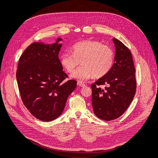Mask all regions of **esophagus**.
I'll return each mask as SVG.
<instances>
[{
    "label": "esophagus",
    "mask_w": 158,
    "mask_h": 158,
    "mask_svg": "<svg viewBox=\"0 0 158 158\" xmlns=\"http://www.w3.org/2000/svg\"><path fill=\"white\" fill-rule=\"evenodd\" d=\"M77 84L79 86H81V87H84V86H85V84H84L83 82H82L81 81H78L77 83Z\"/></svg>",
    "instance_id": "34e87169"
}]
</instances>
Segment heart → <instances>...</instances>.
<instances>
[{"mask_svg":"<svg viewBox=\"0 0 158 158\" xmlns=\"http://www.w3.org/2000/svg\"><path fill=\"white\" fill-rule=\"evenodd\" d=\"M71 52H64L60 57V64L68 73H72L82 64L71 76L73 79L85 81L94 77L99 78L107 74L114 64V55L112 49L96 40H84L71 47Z\"/></svg>","mask_w":158,"mask_h":158,"instance_id":"b5f03b06","label":"heart"}]
</instances>
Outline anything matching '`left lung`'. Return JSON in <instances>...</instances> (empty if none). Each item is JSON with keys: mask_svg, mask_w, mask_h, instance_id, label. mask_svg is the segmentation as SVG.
<instances>
[{"mask_svg": "<svg viewBox=\"0 0 158 158\" xmlns=\"http://www.w3.org/2000/svg\"><path fill=\"white\" fill-rule=\"evenodd\" d=\"M115 62L109 72L99 79L92 87V104L95 115L104 121L118 118L131 103L136 89L135 67L129 49L116 38L112 39ZM107 85L105 90L97 87Z\"/></svg>", "mask_w": 158, "mask_h": 158, "instance_id": "obj_1", "label": "left lung"}]
</instances>
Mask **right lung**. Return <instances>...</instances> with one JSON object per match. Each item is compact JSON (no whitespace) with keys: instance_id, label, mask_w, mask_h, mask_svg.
<instances>
[{"instance_id":"1","label":"right lung","mask_w":158,"mask_h":158,"mask_svg":"<svg viewBox=\"0 0 158 158\" xmlns=\"http://www.w3.org/2000/svg\"><path fill=\"white\" fill-rule=\"evenodd\" d=\"M57 38L52 44L34 42L20 57L16 78L25 106L37 119L51 121L63 112L67 99L77 82H63L67 75L59 59L62 46Z\"/></svg>"}]
</instances>
